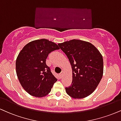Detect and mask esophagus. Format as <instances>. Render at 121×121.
Masks as SVG:
<instances>
[{
	"label": "esophagus",
	"instance_id": "1",
	"mask_svg": "<svg viewBox=\"0 0 121 121\" xmlns=\"http://www.w3.org/2000/svg\"><path fill=\"white\" fill-rule=\"evenodd\" d=\"M63 75H64V72H61L60 73V76L61 77H63Z\"/></svg>",
	"mask_w": 121,
	"mask_h": 121
}]
</instances>
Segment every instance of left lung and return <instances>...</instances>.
<instances>
[{"label": "left lung", "mask_w": 121, "mask_h": 121, "mask_svg": "<svg viewBox=\"0 0 121 121\" xmlns=\"http://www.w3.org/2000/svg\"><path fill=\"white\" fill-rule=\"evenodd\" d=\"M72 65L73 80L65 87L67 94L74 99H82L96 88L103 74L102 55L89 42L73 39L59 43Z\"/></svg>", "instance_id": "obj_1"}]
</instances>
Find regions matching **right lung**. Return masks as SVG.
Segmentation results:
<instances>
[{"mask_svg": "<svg viewBox=\"0 0 121 121\" xmlns=\"http://www.w3.org/2000/svg\"><path fill=\"white\" fill-rule=\"evenodd\" d=\"M59 49L56 43L41 39L27 43L19 53L16 62L17 75L28 94L41 97L50 92L57 79L46 61L49 53Z\"/></svg>", "mask_w": 121, "mask_h": 121, "instance_id": "add662e5", "label": "right lung"}]
</instances>
